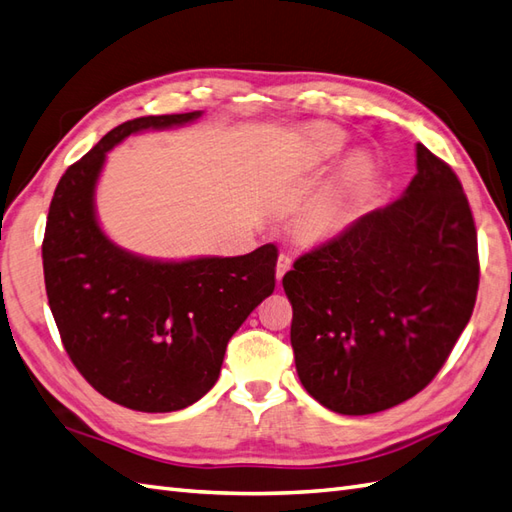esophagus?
Returning <instances> with one entry per match:
<instances>
[{
    "label": "esophagus",
    "mask_w": 512,
    "mask_h": 512,
    "mask_svg": "<svg viewBox=\"0 0 512 512\" xmlns=\"http://www.w3.org/2000/svg\"><path fill=\"white\" fill-rule=\"evenodd\" d=\"M290 268H292V259H290V255L281 253V255H279V259H277V281H281L285 272H288Z\"/></svg>",
    "instance_id": "obj_1"
}]
</instances>
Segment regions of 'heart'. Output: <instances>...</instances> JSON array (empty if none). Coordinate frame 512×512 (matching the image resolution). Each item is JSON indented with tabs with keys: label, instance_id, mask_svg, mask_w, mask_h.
Instances as JSON below:
<instances>
[{
	"label": "heart",
	"instance_id": "heart-1",
	"mask_svg": "<svg viewBox=\"0 0 512 512\" xmlns=\"http://www.w3.org/2000/svg\"><path fill=\"white\" fill-rule=\"evenodd\" d=\"M338 144H340V135H338V133H329V135H327V148L334 150ZM349 176L353 178V181H358V178L364 176V165H360V163L353 165ZM338 222H340V213H338L336 207H323V209H318V211L312 213L310 220H307V224H310V229H312L314 233H329V231H334V229L338 227Z\"/></svg>",
	"mask_w": 512,
	"mask_h": 512
}]
</instances>
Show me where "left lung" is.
<instances>
[{"label": "left lung", "instance_id": "1", "mask_svg": "<svg viewBox=\"0 0 512 512\" xmlns=\"http://www.w3.org/2000/svg\"><path fill=\"white\" fill-rule=\"evenodd\" d=\"M478 283L469 200L456 172L417 144V174L401 198L285 272L303 388L351 417L414 397L467 327Z\"/></svg>", "mask_w": 512, "mask_h": 512}]
</instances>
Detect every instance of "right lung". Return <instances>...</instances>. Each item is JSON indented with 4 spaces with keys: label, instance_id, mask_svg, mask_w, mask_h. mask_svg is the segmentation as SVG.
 <instances>
[{
    "label": "right lung",
    "instance_id": "right-lung-1",
    "mask_svg": "<svg viewBox=\"0 0 512 512\" xmlns=\"http://www.w3.org/2000/svg\"><path fill=\"white\" fill-rule=\"evenodd\" d=\"M200 115H148L113 128L69 165L47 213L45 292L63 347L100 395L137 412L183 410L207 395L231 336L275 290V244L240 257L157 261L115 246L95 218L106 152L139 130Z\"/></svg>",
    "mask_w": 512,
    "mask_h": 512
}]
</instances>
